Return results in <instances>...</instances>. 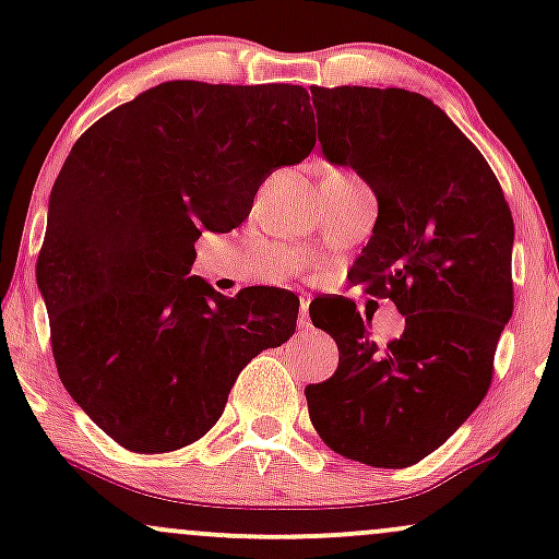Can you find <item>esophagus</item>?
Here are the masks:
<instances>
[{
	"instance_id": "esophagus-1",
	"label": "esophagus",
	"mask_w": 559,
	"mask_h": 559,
	"mask_svg": "<svg viewBox=\"0 0 559 559\" xmlns=\"http://www.w3.org/2000/svg\"><path fill=\"white\" fill-rule=\"evenodd\" d=\"M299 329H310V297H299Z\"/></svg>"
}]
</instances>
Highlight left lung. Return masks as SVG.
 <instances>
[{
  "mask_svg": "<svg viewBox=\"0 0 559 559\" xmlns=\"http://www.w3.org/2000/svg\"><path fill=\"white\" fill-rule=\"evenodd\" d=\"M323 155L373 186L378 217L349 271L391 299L404 333L370 342L357 305L333 297L310 318L336 338L338 368L305 389L320 439L346 460L409 467L471 418L512 316L510 204L471 139L404 88L312 86Z\"/></svg>",
  "mask_w": 559,
  "mask_h": 559,
  "instance_id": "1",
  "label": "left lung"
}]
</instances>
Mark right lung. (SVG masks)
<instances>
[{
  "instance_id": "right-lung-1",
  "label": "right lung",
  "mask_w": 559,
  "mask_h": 559,
  "mask_svg": "<svg viewBox=\"0 0 559 559\" xmlns=\"http://www.w3.org/2000/svg\"><path fill=\"white\" fill-rule=\"evenodd\" d=\"M312 146L307 88L202 81L159 83L75 141L36 281L62 386L120 447L194 444L247 362L292 338V292L223 297L189 271L202 228L239 226L260 183Z\"/></svg>"
}]
</instances>
